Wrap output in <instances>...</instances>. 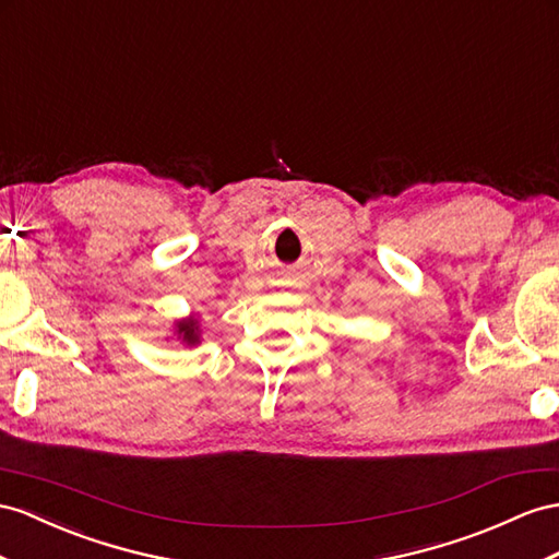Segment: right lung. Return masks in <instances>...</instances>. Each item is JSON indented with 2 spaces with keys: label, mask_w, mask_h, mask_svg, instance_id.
<instances>
[{
  "label": "right lung",
  "mask_w": 559,
  "mask_h": 559,
  "mask_svg": "<svg viewBox=\"0 0 559 559\" xmlns=\"http://www.w3.org/2000/svg\"><path fill=\"white\" fill-rule=\"evenodd\" d=\"M179 333H183V340H189V342H195V323H181L179 325Z\"/></svg>",
  "instance_id": "right-lung-1"
}]
</instances>
